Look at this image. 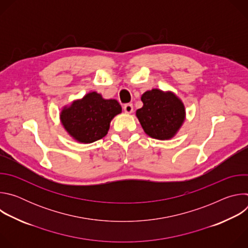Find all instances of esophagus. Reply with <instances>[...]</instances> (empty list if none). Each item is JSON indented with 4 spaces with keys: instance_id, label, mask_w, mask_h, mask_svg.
<instances>
[{
    "instance_id": "obj_1",
    "label": "esophagus",
    "mask_w": 248,
    "mask_h": 248,
    "mask_svg": "<svg viewBox=\"0 0 248 248\" xmlns=\"http://www.w3.org/2000/svg\"><path fill=\"white\" fill-rule=\"evenodd\" d=\"M124 111L126 113V114H130V113H132V111H133V106H132V104H125L124 106Z\"/></svg>"
}]
</instances>
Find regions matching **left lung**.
<instances>
[{"label": "left lung", "mask_w": 248, "mask_h": 248, "mask_svg": "<svg viewBox=\"0 0 248 248\" xmlns=\"http://www.w3.org/2000/svg\"><path fill=\"white\" fill-rule=\"evenodd\" d=\"M141 101L143 107L136 111V117L145 133L160 140L173 137L186 119L182 100L172 92L152 89L143 93Z\"/></svg>", "instance_id": "8db88e82"}]
</instances>
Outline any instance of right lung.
<instances>
[{
  "label": "right lung",
  "mask_w": 248,
  "mask_h": 248,
  "mask_svg": "<svg viewBox=\"0 0 248 248\" xmlns=\"http://www.w3.org/2000/svg\"><path fill=\"white\" fill-rule=\"evenodd\" d=\"M122 113L115 99L106 100L97 92H90L62 110L60 118L68 134L81 143H92L108 133L110 123Z\"/></svg>",
  "instance_id": "obj_1"
}]
</instances>
